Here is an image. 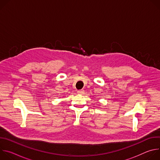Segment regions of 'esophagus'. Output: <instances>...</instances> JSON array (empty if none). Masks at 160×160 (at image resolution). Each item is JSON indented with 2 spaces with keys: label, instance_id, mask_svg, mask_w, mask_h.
Instances as JSON below:
<instances>
[{
  "label": "esophagus",
  "instance_id": "1",
  "mask_svg": "<svg viewBox=\"0 0 160 160\" xmlns=\"http://www.w3.org/2000/svg\"><path fill=\"white\" fill-rule=\"evenodd\" d=\"M84 90H80L77 91V94H84Z\"/></svg>",
  "mask_w": 160,
  "mask_h": 160
}]
</instances>
